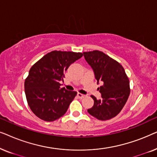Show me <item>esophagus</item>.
<instances>
[{"mask_svg":"<svg viewBox=\"0 0 157 157\" xmlns=\"http://www.w3.org/2000/svg\"><path fill=\"white\" fill-rule=\"evenodd\" d=\"M77 96H78V97L79 98H84L85 97V95H83V94H80V93H78L77 94Z\"/></svg>","mask_w":157,"mask_h":157,"instance_id":"esophagus-1","label":"esophagus"}]
</instances>
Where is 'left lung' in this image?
<instances>
[{"mask_svg": "<svg viewBox=\"0 0 157 157\" xmlns=\"http://www.w3.org/2000/svg\"><path fill=\"white\" fill-rule=\"evenodd\" d=\"M83 56L93 68L97 82L103 83L98 88L101 98L97 100L91 96L94 104L88 112L101 121L112 119L119 114L127 101L131 91L129 79L123 66L102 51L83 52Z\"/></svg>", "mask_w": 157, "mask_h": 157, "instance_id": "left-lung-1", "label": "left lung"}]
</instances>
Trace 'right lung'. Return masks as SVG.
<instances>
[{
  "label": "right lung",
  "instance_id": "1",
  "mask_svg": "<svg viewBox=\"0 0 157 157\" xmlns=\"http://www.w3.org/2000/svg\"><path fill=\"white\" fill-rule=\"evenodd\" d=\"M83 53L53 51L34 63L24 83L28 104L33 113L46 121H53L65 114L76 91L61 88L64 74Z\"/></svg>",
  "mask_w": 157,
  "mask_h": 157
}]
</instances>
